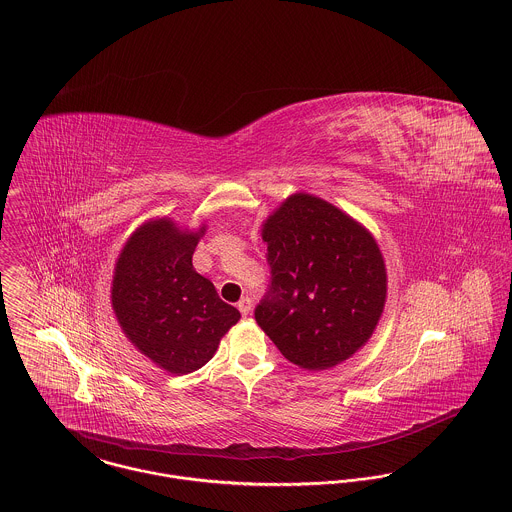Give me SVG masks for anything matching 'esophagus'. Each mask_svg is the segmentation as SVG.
Wrapping results in <instances>:
<instances>
[{
    "mask_svg": "<svg viewBox=\"0 0 512 512\" xmlns=\"http://www.w3.org/2000/svg\"><path fill=\"white\" fill-rule=\"evenodd\" d=\"M237 308L241 310V314H243V316H248V314H250V310H252V300H250L248 296H244V298H241V300L237 302Z\"/></svg>",
    "mask_w": 512,
    "mask_h": 512,
    "instance_id": "34e87169",
    "label": "esophagus"
}]
</instances>
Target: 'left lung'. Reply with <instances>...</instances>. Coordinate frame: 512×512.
<instances>
[{
	"label": "left lung",
	"mask_w": 512,
	"mask_h": 512,
	"mask_svg": "<svg viewBox=\"0 0 512 512\" xmlns=\"http://www.w3.org/2000/svg\"><path fill=\"white\" fill-rule=\"evenodd\" d=\"M269 285L254 318L306 370L347 360L376 329L387 277L372 235L335 206L291 196L264 225Z\"/></svg>",
	"instance_id": "left-lung-1"
}]
</instances>
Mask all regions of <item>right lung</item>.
Wrapping results in <instances>:
<instances>
[{
  "label": "right lung",
  "mask_w": 512,
  "mask_h": 512,
  "mask_svg": "<svg viewBox=\"0 0 512 512\" xmlns=\"http://www.w3.org/2000/svg\"><path fill=\"white\" fill-rule=\"evenodd\" d=\"M202 233H181L169 219L150 221L125 244L115 266L117 320L136 349L171 374L202 368L241 318L192 268Z\"/></svg>",
  "instance_id": "obj_1"
}]
</instances>
